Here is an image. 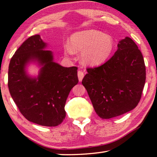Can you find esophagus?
<instances>
[{"label":"esophagus","instance_id":"1","mask_svg":"<svg viewBox=\"0 0 157 157\" xmlns=\"http://www.w3.org/2000/svg\"><path fill=\"white\" fill-rule=\"evenodd\" d=\"M78 76L79 80L82 81L84 78V76H85V74H84V72L82 71V70H79L78 72Z\"/></svg>","mask_w":157,"mask_h":157}]
</instances>
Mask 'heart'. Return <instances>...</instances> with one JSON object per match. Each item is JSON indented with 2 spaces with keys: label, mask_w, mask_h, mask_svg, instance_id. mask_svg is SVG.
Returning a JSON list of instances; mask_svg holds the SVG:
<instances>
[{
  "label": "heart",
  "mask_w": 157,
  "mask_h": 157,
  "mask_svg": "<svg viewBox=\"0 0 157 157\" xmlns=\"http://www.w3.org/2000/svg\"><path fill=\"white\" fill-rule=\"evenodd\" d=\"M115 42L112 35L100 30L88 29L70 35L67 52H81V59L87 65L96 66L105 63L113 53Z\"/></svg>",
  "instance_id": "b5f03b06"
}]
</instances>
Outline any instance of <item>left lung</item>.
<instances>
[{"instance_id": "8db88e82", "label": "left lung", "mask_w": 157, "mask_h": 157, "mask_svg": "<svg viewBox=\"0 0 157 157\" xmlns=\"http://www.w3.org/2000/svg\"><path fill=\"white\" fill-rule=\"evenodd\" d=\"M100 67L87 68L82 79L93 107L101 119H110L137 106L144 89L146 67L142 52L129 37Z\"/></svg>"}]
</instances>
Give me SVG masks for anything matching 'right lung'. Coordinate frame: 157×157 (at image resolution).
I'll use <instances>...</instances> for the list:
<instances>
[{
  "label": "right lung",
  "instance_id": "right-lung-1",
  "mask_svg": "<svg viewBox=\"0 0 157 157\" xmlns=\"http://www.w3.org/2000/svg\"><path fill=\"white\" fill-rule=\"evenodd\" d=\"M40 35L30 37L15 51L8 67V89L21 113L30 122L56 127L65 118V105L72 88L78 83V67H65L54 61L52 52ZM40 67L31 77L26 67Z\"/></svg>",
  "mask_w": 157,
  "mask_h": 157
}]
</instances>
